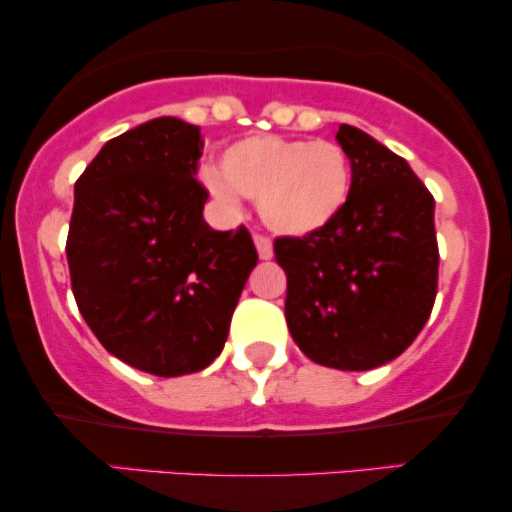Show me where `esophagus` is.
Masks as SVG:
<instances>
[{
	"label": "esophagus",
	"instance_id": "obj_1",
	"mask_svg": "<svg viewBox=\"0 0 512 512\" xmlns=\"http://www.w3.org/2000/svg\"><path fill=\"white\" fill-rule=\"evenodd\" d=\"M254 242H256L258 256H261L263 261H268V258H272V240H270L268 235H263V233H254Z\"/></svg>",
	"mask_w": 512,
	"mask_h": 512
}]
</instances>
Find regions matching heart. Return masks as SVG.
Returning a JSON list of instances; mask_svg holds the SVG:
<instances>
[{
  "mask_svg": "<svg viewBox=\"0 0 512 512\" xmlns=\"http://www.w3.org/2000/svg\"><path fill=\"white\" fill-rule=\"evenodd\" d=\"M223 170L207 167L202 179L216 198L235 205L258 200L261 216L284 235H307L331 223L349 195V160L333 142L251 135L228 146Z\"/></svg>",
  "mask_w": 512,
  "mask_h": 512,
  "instance_id": "b5f03b06",
  "label": "heart"
}]
</instances>
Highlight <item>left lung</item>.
<instances>
[{
	"label": "left lung",
	"mask_w": 512,
	"mask_h": 512,
	"mask_svg": "<svg viewBox=\"0 0 512 512\" xmlns=\"http://www.w3.org/2000/svg\"><path fill=\"white\" fill-rule=\"evenodd\" d=\"M335 137L352 163L345 207L314 233L277 237L275 261L300 352L328 368L370 370L412 345L436 303L433 195L363 130L340 125Z\"/></svg>",
	"instance_id": "1"
}]
</instances>
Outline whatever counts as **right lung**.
<instances>
[{
    "mask_svg": "<svg viewBox=\"0 0 512 512\" xmlns=\"http://www.w3.org/2000/svg\"><path fill=\"white\" fill-rule=\"evenodd\" d=\"M198 125L163 116L102 146L74 186L67 263L79 312L132 368L179 377L207 368L256 268L249 230H214L195 179Z\"/></svg>",
    "mask_w": 512,
    "mask_h": 512,
    "instance_id": "right-lung-1",
    "label": "right lung"
}]
</instances>
